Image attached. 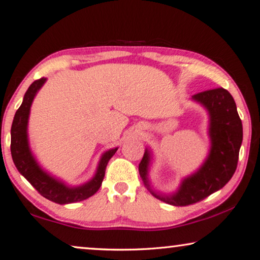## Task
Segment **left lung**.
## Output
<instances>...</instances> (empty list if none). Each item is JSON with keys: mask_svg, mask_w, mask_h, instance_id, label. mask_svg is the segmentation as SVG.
Instances as JSON below:
<instances>
[{"mask_svg": "<svg viewBox=\"0 0 260 260\" xmlns=\"http://www.w3.org/2000/svg\"><path fill=\"white\" fill-rule=\"evenodd\" d=\"M192 99L204 105L210 113L212 141L210 155L195 175L182 181L180 189L175 195H156L150 190L157 200L175 206L195 204L224 187L236 172L242 143V123L233 96L228 90L223 88L206 90L194 94ZM149 162L150 154L145 151L139 165V171L147 188Z\"/></svg>", "mask_w": 260, "mask_h": 260, "instance_id": "left-lung-1", "label": "left lung"}]
</instances>
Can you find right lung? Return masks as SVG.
<instances>
[{
  "instance_id": "obj_1",
  "label": "right lung",
  "mask_w": 260,
  "mask_h": 260,
  "mask_svg": "<svg viewBox=\"0 0 260 260\" xmlns=\"http://www.w3.org/2000/svg\"><path fill=\"white\" fill-rule=\"evenodd\" d=\"M45 81V78L34 81L23 96L21 106L19 107V109L14 115L11 127L12 160L20 174L32 185V187L40 195L47 198V200L58 203V204H69V203L86 200L90 196L94 195L98 191L101 184H103L106 167L108 165V161L111 159V156L116 153L117 147L106 152L101 157L98 170H96L93 179L81 187H66L63 182L54 179V178L40 169L29 150L27 125L30 106H31L36 93L42 88Z\"/></svg>"
}]
</instances>
